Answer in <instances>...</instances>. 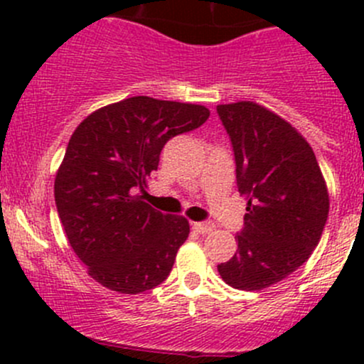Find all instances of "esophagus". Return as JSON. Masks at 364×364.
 <instances>
[{"label":"esophagus","instance_id":"1","mask_svg":"<svg viewBox=\"0 0 364 364\" xmlns=\"http://www.w3.org/2000/svg\"><path fill=\"white\" fill-rule=\"evenodd\" d=\"M213 227H215V225H213L211 222H197V223H193L192 229L196 230L197 234H203V236H204V234H209V232H211Z\"/></svg>","mask_w":364,"mask_h":364}]
</instances>
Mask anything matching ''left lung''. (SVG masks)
Instances as JSON below:
<instances>
[{
  "label": "left lung",
  "mask_w": 364,
  "mask_h": 364,
  "mask_svg": "<svg viewBox=\"0 0 364 364\" xmlns=\"http://www.w3.org/2000/svg\"><path fill=\"white\" fill-rule=\"evenodd\" d=\"M236 161L237 190L248 197L237 252L218 273L241 291H259L303 266L328 222L329 197L306 141L287 121L253 104L218 105Z\"/></svg>",
  "instance_id": "left-lung-1"
}]
</instances>
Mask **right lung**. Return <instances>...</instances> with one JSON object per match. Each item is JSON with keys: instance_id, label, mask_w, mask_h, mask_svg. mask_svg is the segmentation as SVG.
<instances>
[{"instance_id": "add662e5", "label": "right lung", "mask_w": 364, "mask_h": 364, "mask_svg": "<svg viewBox=\"0 0 364 364\" xmlns=\"http://www.w3.org/2000/svg\"><path fill=\"white\" fill-rule=\"evenodd\" d=\"M208 117L203 105L132 97L90 114L72 134L54 199L70 247L98 284L139 294L168 277L188 220L156 211L137 190L168 139Z\"/></svg>"}]
</instances>
